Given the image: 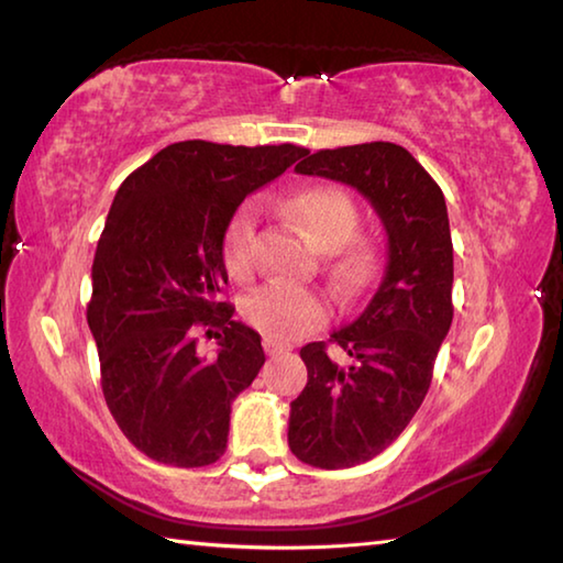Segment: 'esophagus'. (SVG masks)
<instances>
[{"label":"esophagus","mask_w":563,"mask_h":563,"mask_svg":"<svg viewBox=\"0 0 563 563\" xmlns=\"http://www.w3.org/2000/svg\"><path fill=\"white\" fill-rule=\"evenodd\" d=\"M263 350H265V354H268V356H278V354L290 352V346L283 344L280 340H273V336H265V340H263Z\"/></svg>","instance_id":"34e87169"}]
</instances>
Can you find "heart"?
I'll return each instance as SVG.
<instances>
[{
    "instance_id": "b5f03b06",
    "label": "heart",
    "mask_w": 563,
    "mask_h": 563,
    "mask_svg": "<svg viewBox=\"0 0 563 563\" xmlns=\"http://www.w3.org/2000/svg\"><path fill=\"white\" fill-rule=\"evenodd\" d=\"M288 217L314 251L334 253L332 275L344 290H360L376 271V253L372 243L352 239L360 223L350 194L336 187H308L283 203ZM255 227L258 211L246 203L231 219L223 236V263L231 278L249 280L255 271ZM246 320L273 340H298L317 330L330 317V302L322 292L295 285L271 283L255 290L243 305Z\"/></svg>"
}]
</instances>
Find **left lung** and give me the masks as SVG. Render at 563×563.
<instances>
[{
  "label": "left lung",
  "mask_w": 563,
  "mask_h": 563,
  "mask_svg": "<svg viewBox=\"0 0 563 563\" xmlns=\"http://www.w3.org/2000/svg\"><path fill=\"white\" fill-rule=\"evenodd\" d=\"M310 155V152H308ZM298 175L354 187L388 239L382 283L362 314L300 350L308 384L290 404L288 445L302 463L340 470L386 451L411 423L453 322V241L445 197L411 152L394 142L320 150Z\"/></svg>",
  "instance_id": "left-lung-1"
}]
</instances>
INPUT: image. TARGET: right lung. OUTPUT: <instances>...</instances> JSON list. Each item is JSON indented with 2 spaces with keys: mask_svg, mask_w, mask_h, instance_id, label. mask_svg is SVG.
Returning <instances> with one entry per match:
<instances>
[{
  "mask_svg": "<svg viewBox=\"0 0 563 563\" xmlns=\"http://www.w3.org/2000/svg\"><path fill=\"white\" fill-rule=\"evenodd\" d=\"M298 145L184 140L120 184L93 258L88 327L103 396L128 441L157 463L203 467L227 451L231 404L265 362L261 334L233 320L223 236L241 201ZM218 340L199 352L198 332Z\"/></svg>",
  "mask_w": 563,
  "mask_h": 563,
  "instance_id": "right-lung-1",
  "label": "right lung"
}]
</instances>
